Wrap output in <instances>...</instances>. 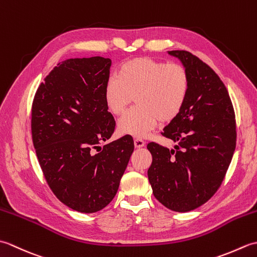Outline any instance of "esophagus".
Instances as JSON below:
<instances>
[{
    "mask_svg": "<svg viewBox=\"0 0 257 257\" xmlns=\"http://www.w3.org/2000/svg\"><path fill=\"white\" fill-rule=\"evenodd\" d=\"M145 145H146V143L143 139H140V138L135 139V147H136V148H143Z\"/></svg>",
    "mask_w": 257,
    "mask_h": 257,
    "instance_id": "esophagus-1",
    "label": "esophagus"
}]
</instances>
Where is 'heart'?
Returning <instances> with one entry per match:
<instances>
[{"label": "heart", "instance_id": "b5f03b06", "mask_svg": "<svg viewBox=\"0 0 257 257\" xmlns=\"http://www.w3.org/2000/svg\"><path fill=\"white\" fill-rule=\"evenodd\" d=\"M190 89V76L184 66L150 57L124 62L118 76L106 81L103 97L109 112L119 116L133 102L137 106L120 118L118 132L145 137L158 122L176 119L183 109Z\"/></svg>", "mask_w": 257, "mask_h": 257}]
</instances>
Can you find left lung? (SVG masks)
I'll return each mask as SVG.
<instances>
[{
  "instance_id": "8db88e82",
  "label": "left lung",
  "mask_w": 257,
  "mask_h": 257,
  "mask_svg": "<svg viewBox=\"0 0 257 257\" xmlns=\"http://www.w3.org/2000/svg\"><path fill=\"white\" fill-rule=\"evenodd\" d=\"M190 76L188 99L162 136L176 143H156L148 179L156 199L168 209L189 212L204 204L220 188L236 146L235 112L225 85L209 65L187 51H170Z\"/></svg>"
}]
</instances>
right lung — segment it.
<instances>
[{
	"label": "right lung",
	"mask_w": 257,
	"mask_h": 257,
	"mask_svg": "<svg viewBox=\"0 0 257 257\" xmlns=\"http://www.w3.org/2000/svg\"><path fill=\"white\" fill-rule=\"evenodd\" d=\"M110 66V59L100 56L58 63L32 103L33 145L48 187L83 213L110 203L135 148L127 135L100 151L116 127L103 97Z\"/></svg>",
	"instance_id": "1"
}]
</instances>
